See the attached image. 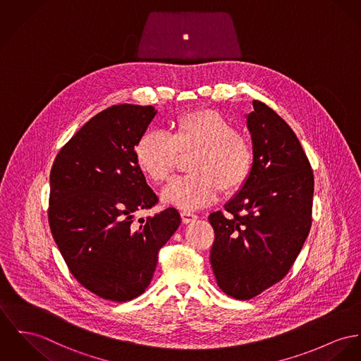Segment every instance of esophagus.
<instances>
[{
  "mask_svg": "<svg viewBox=\"0 0 361 361\" xmlns=\"http://www.w3.org/2000/svg\"><path fill=\"white\" fill-rule=\"evenodd\" d=\"M181 220L184 224H190V222L196 221L197 216L194 213H190V212H181Z\"/></svg>",
  "mask_w": 361,
  "mask_h": 361,
  "instance_id": "1",
  "label": "esophagus"
}]
</instances>
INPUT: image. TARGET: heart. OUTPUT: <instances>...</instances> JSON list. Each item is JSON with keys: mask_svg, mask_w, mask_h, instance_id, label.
<instances>
[{"mask_svg": "<svg viewBox=\"0 0 361 361\" xmlns=\"http://www.w3.org/2000/svg\"><path fill=\"white\" fill-rule=\"evenodd\" d=\"M194 152L188 165L192 174L169 184L162 192L164 203L196 210L212 204L221 191L238 192L249 180L254 161L249 142L213 110L178 115L171 122L170 135L144 133L135 145V161L149 181L162 184L173 174L178 157Z\"/></svg>", "mask_w": 361, "mask_h": 361, "instance_id": "1", "label": "heart"}]
</instances>
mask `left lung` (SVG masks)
<instances>
[{
    "instance_id": "1",
    "label": "left lung",
    "mask_w": 361,
    "mask_h": 361,
    "mask_svg": "<svg viewBox=\"0 0 361 361\" xmlns=\"http://www.w3.org/2000/svg\"><path fill=\"white\" fill-rule=\"evenodd\" d=\"M247 118L252 169L242 190L209 216L210 262L222 291L246 301L284 278L312 225L313 171L293 129L265 103Z\"/></svg>"
}]
</instances>
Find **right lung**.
<instances>
[{
	"label": "right lung",
	"instance_id": "right-lung-1",
	"mask_svg": "<svg viewBox=\"0 0 361 361\" xmlns=\"http://www.w3.org/2000/svg\"><path fill=\"white\" fill-rule=\"evenodd\" d=\"M152 106L119 104L99 112L68 140L51 170L48 220L70 272L115 302L145 291L161 247L177 231L174 207L133 221L158 196L135 161V145L155 116Z\"/></svg>",
	"mask_w": 361,
	"mask_h": 361
}]
</instances>
